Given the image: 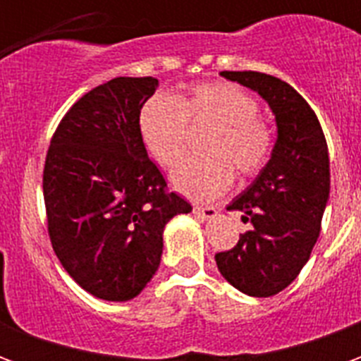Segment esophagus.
Returning <instances> with one entry per match:
<instances>
[{
  "mask_svg": "<svg viewBox=\"0 0 361 361\" xmlns=\"http://www.w3.org/2000/svg\"><path fill=\"white\" fill-rule=\"evenodd\" d=\"M193 212H195L199 219H214L216 216V209L214 207H199V204H195Z\"/></svg>",
  "mask_w": 361,
  "mask_h": 361,
  "instance_id": "obj_1",
  "label": "esophagus"
}]
</instances>
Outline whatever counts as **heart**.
Returning a JSON list of instances; mask_svg holds the SVG:
<instances>
[{
    "mask_svg": "<svg viewBox=\"0 0 361 361\" xmlns=\"http://www.w3.org/2000/svg\"><path fill=\"white\" fill-rule=\"evenodd\" d=\"M207 123H212L203 139L207 154L183 160L172 176L173 188L197 201L222 195L234 181L232 168L242 178L257 176L274 149V133L259 116L257 98L232 82H199L180 100L152 96L139 116L142 142L164 168L183 157L189 126Z\"/></svg>",
    "mask_w": 361,
    "mask_h": 361,
    "instance_id": "heart-1",
    "label": "heart"
}]
</instances>
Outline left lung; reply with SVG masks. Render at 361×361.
Returning a JSON list of instances; mask_svg holds the SVG:
<instances>
[{
    "mask_svg": "<svg viewBox=\"0 0 361 361\" xmlns=\"http://www.w3.org/2000/svg\"><path fill=\"white\" fill-rule=\"evenodd\" d=\"M257 90L276 118L279 139L269 164L228 204L251 228L232 250L214 255L220 274L240 292L269 298L292 284L321 232L329 199V152L315 111L294 87L259 71H222Z\"/></svg>",
    "mask_w": 361,
    "mask_h": 361,
    "instance_id": "1",
    "label": "left lung"
}]
</instances>
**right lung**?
I'll return each mask as SVG.
<instances>
[{"label":"right lung","mask_w":361,"mask_h":361,"mask_svg":"<svg viewBox=\"0 0 361 361\" xmlns=\"http://www.w3.org/2000/svg\"><path fill=\"white\" fill-rule=\"evenodd\" d=\"M152 77H116L82 94L51 135L44 204L51 247L89 294L127 302L160 265L162 232L191 204L168 191L147 154L139 116Z\"/></svg>","instance_id":"add662e5"}]
</instances>
